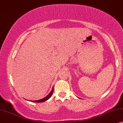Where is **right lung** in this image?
Instances as JSON below:
<instances>
[{"mask_svg": "<svg viewBox=\"0 0 123 123\" xmlns=\"http://www.w3.org/2000/svg\"><path fill=\"white\" fill-rule=\"evenodd\" d=\"M53 87L52 88V91L50 92L49 94H48L46 97H45L44 98H42V99L39 100H36V101H32L34 102V103H42V102L46 101V100L49 99V98H51V96H52V94H53Z\"/></svg>", "mask_w": 123, "mask_h": 123, "instance_id": "right-lung-1", "label": "right lung"}]
</instances>
